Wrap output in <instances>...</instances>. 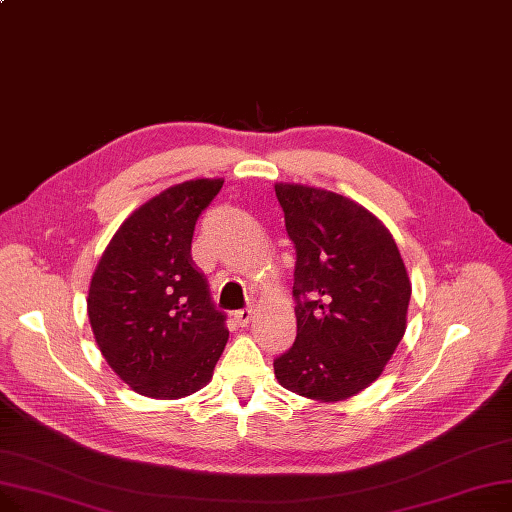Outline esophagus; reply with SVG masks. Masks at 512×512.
I'll return each instance as SVG.
<instances>
[{
    "label": "esophagus",
    "mask_w": 512,
    "mask_h": 512,
    "mask_svg": "<svg viewBox=\"0 0 512 512\" xmlns=\"http://www.w3.org/2000/svg\"><path fill=\"white\" fill-rule=\"evenodd\" d=\"M251 318H253V307H244V309L234 311V322H236L240 328L247 326V324L251 322Z\"/></svg>",
    "instance_id": "34e87169"
}]
</instances>
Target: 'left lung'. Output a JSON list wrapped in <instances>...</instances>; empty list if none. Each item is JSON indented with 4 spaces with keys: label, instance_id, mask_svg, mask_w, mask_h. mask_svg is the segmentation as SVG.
<instances>
[{
    "label": "left lung",
    "instance_id": "left-lung-1",
    "mask_svg": "<svg viewBox=\"0 0 512 512\" xmlns=\"http://www.w3.org/2000/svg\"><path fill=\"white\" fill-rule=\"evenodd\" d=\"M274 190L297 253V339L274 362L276 379L314 402H343L379 379L402 341L412 282L393 234L366 207L314 186Z\"/></svg>",
    "mask_w": 512,
    "mask_h": 512
}]
</instances>
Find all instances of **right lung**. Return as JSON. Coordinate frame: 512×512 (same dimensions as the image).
Masks as SVG:
<instances>
[{"label":"right lung","mask_w":512,"mask_h":512,"mask_svg":"<svg viewBox=\"0 0 512 512\" xmlns=\"http://www.w3.org/2000/svg\"><path fill=\"white\" fill-rule=\"evenodd\" d=\"M224 180L175 184L133 211L96 265L87 316L108 366L133 391L180 399L211 383L228 343L190 244Z\"/></svg>","instance_id":"obj_1"}]
</instances>
